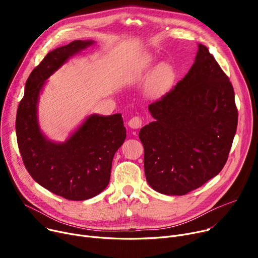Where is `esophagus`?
Instances as JSON below:
<instances>
[{
  "label": "esophagus",
  "instance_id": "obj_1",
  "mask_svg": "<svg viewBox=\"0 0 258 258\" xmlns=\"http://www.w3.org/2000/svg\"><path fill=\"white\" fill-rule=\"evenodd\" d=\"M127 124H128V126L132 127L133 130L140 128L141 125H142V119H141L139 116H134V117H132V118L128 120Z\"/></svg>",
  "mask_w": 258,
  "mask_h": 258
}]
</instances>
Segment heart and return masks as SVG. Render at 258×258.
I'll list each match as a JSON object with an SVG mask.
<instances>
[{
	"label": "heart",
	"mask_w": 258,
	"mask_h": 258,
	"mask_svg": "<svg viewBox=\"0 0 258 258\" xmlns=\"http://www.w3.org/2000/svg\"><path fill=\"white\" fill-rule=\"evenodd\" d=\"M169 75H170V70L166 64H162L161 67H159L156 72L155 81L153 85L154 91H159L162 87H163L164 84L166 83V80L168 79Z\"/></svg>",
	"instance_id": "1"
}]
</instances>
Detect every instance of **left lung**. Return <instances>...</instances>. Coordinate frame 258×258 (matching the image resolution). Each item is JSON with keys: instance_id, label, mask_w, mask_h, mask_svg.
Listing matches in <instances>:
<instances>
[{"instance_id": "left-lung-1", "label": "left lung", "mask_w": 258, "mask_h": 258, "mask_svg": "<svg viewBox=\"0 0 258 258\" xmlns=\"http://www.w3.org/2000/svg\"><path fill=\"white\" fill-rule=\"evenodd\" d=\"M155 121L143 126L147 183L167 196H184L225 166L237 127L234 91L206 46L190 70L168 93L148 105Z\"/></svg>"}]
</instances>
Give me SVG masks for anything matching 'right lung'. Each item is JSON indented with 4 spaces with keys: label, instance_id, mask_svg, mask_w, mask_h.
<instances>
[{
    "label": "right lung",
    "instance_id": "1",
    "mask_svg": "<svg viewBox=\"0 0 258 258\" xmlns=\"http://www.w3.org/2000/svg\"><path fill=\"white\" fill-rule=\"evenodd\" d=\"M93 40H74L49 52L26 81L17 112V140L26 169L40 186L71 201L99 195L108 185L115 153L126 131L121 114L89 116L63 143L48 140L37 121L39 92L46 80Z\"/></svg>",
    "mask_w": 258,
    "mask_h": 258
}]
</instances>
